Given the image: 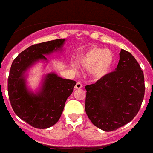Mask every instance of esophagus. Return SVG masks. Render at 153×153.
Segmentation results:
<instances>
[{"instance_id": "obj_1", "label": "esophagus", "mask_w": 153, "mask_h": 153, "mask_svg": "<svg viewBox=\"0 0 153 153\" xmlns=\"http://www.w3.org/2000/svg\"><path fill=\"white\" fill-rule=\"evenodd\" d=\"M82 83L80 82H78L76 83V85H75V86H74V88L75 89H80V88H82Z\"/></svg>"}]
</instances>
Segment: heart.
Listing matches in <instances>:
<instances>
[{
  "label": "heart",
  "mask_w": 153,
  "mask_h": 153,
  "mask_svg": "<svg viewBox=\"0 0 153 153\" xmlns=\"http://www.w3.org/2000/svg\"><path fill=\"white\" fill-rule=\"evenodd\" d=\"M78 61L84 68L91 69V72L96 78H102L111 69L114 56L106 49L93 47L82 53Z\"/></svg>",
  "instance_id": "heart-1"
}]
</instances>
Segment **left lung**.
Segmentation results:
<instances>
[{"label":"left lung","mask_w":153,"mask_h":153,"mask_svg":"<svg viewBox=\"0 0 153 153\" xmlns=\"http://www.w3.org/2000/svg\"><path fill=\"white\" fill-rule=\"evenodd\" d=\"M145 88L144 74L139 64L131 53L121 49L116 71L85 86L87 116L101 130H117L137 115Z\"/></svg>","instance_id":"obj_1"}]
</instances>
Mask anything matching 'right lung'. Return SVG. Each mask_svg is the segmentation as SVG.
Returning <instances> with one entry per match:
<instances>
[{"label":"right lung","mask_w":153,"mask_h":153,"mask_svg":"<svg viewBox=\"0 0 153 153\" xmlns=\"http://www.w3.org/2000/svg\"><path fill=\"white\" fill-rule=\"evenodd\" d=\"M64 42L65 39H57L32 45L11 64L7 79L9 100L15 114L33 128L44 129L58 121L76 82L64 79L53 73L48 74L42 91L33 95L27 90L23 74L39 59L47 60L44 54L61 48Z\"/></svg>","instance_id":"add662e5"}]
</instances>
